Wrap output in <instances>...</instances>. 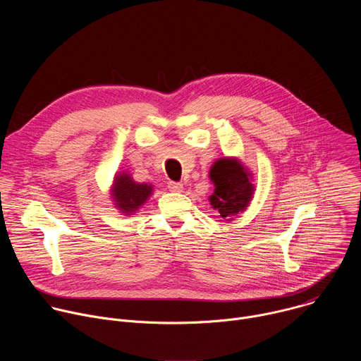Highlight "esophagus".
Wrapping results in <instances>:
<instances>
[{
	"mask_svg": "<svg viewBox=\"0 0 361 361\" xmlns=\"http://www.w3.org/2000/svg\"><path fill=\"white\" fill-rule=\"evenodd\" d=\"M169 188H170L171 191H174V192H181V191L184 190L183 184H181V183H176V181H170V183H169Z\"/></svg>",
	"mask_w": 361,
	"mask_h": 361,
	"instance_id": "obj_1",
	"label": "esophagus"
}]
</instances>
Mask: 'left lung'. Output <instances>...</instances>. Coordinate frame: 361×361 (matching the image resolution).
Segmentation results:
<instances>
[{
    "mask_svg": "<svg viewBox=\"0 0 361 361\" xmlns=\"http://www.w3.org/2000/svg\"><path fill=\"white\" fill-rule=\"evenodd\" d=\"M209 177L214 184V192L209 197L210 204L226 221L247 210L254 198L255 185L252 173L240 159H219L213 163Z\"/></svg>",
    "mask_w": 361,
    "mask_h": 361,
    "instance_id": "obj_1",
    "label": "left lung"
}]
</instances>
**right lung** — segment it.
Wrapping results in <instances>:
<instances>
[{"label": "right lung", "instance_id": "add662e5", "mask_svg": "<svg viewBox=\"0 0 361 361\" xmlns=\"http://www.w3.org/2000/svg\"><path fill=\"white\" fill-rule=\"evenodd\" d=\"M154 185L137 183L130 173L118 171L114 174L110 195L114 207L123 216H134L152 195Z\"/></svg>", "mask_w": 361, "mask_h": 361}]
</instances>
